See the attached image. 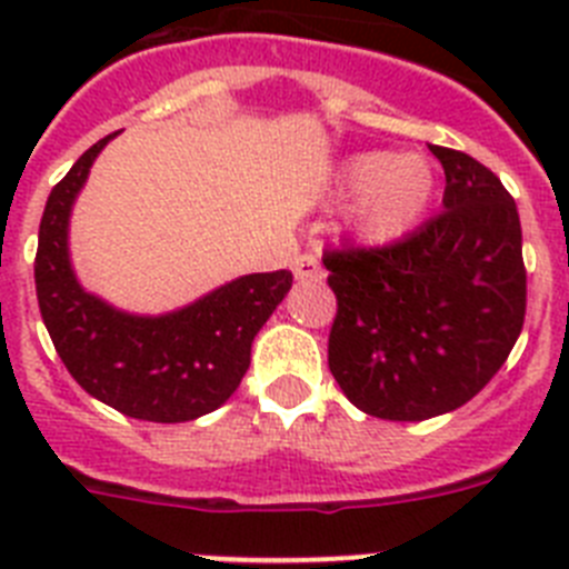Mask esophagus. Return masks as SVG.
Segmentation results:
<instances>
[{"instance_id": "esophagus-1", "label": "esophagus", "mask_w": 569, "mask_h": 569, "mask_svg": "<svg viewBox=\"0 0 569 569\" xmlns=\"http://www.w3.org/2000/svg\"><path fill=\"white\" fill-rule=\"evenodd\" d=\"M293 273L299 281H321L325 279V270L319 264V256L316 253H301L293 259Z\"/></svg>"}]
</instances>
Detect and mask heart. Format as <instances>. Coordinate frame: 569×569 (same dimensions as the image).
<instances>
[{
  "label": "heart",
  "mask_w": 569,
  "mask_h": 569,
  "mask_svg": "<svg viewBox=\"0 0 569 569\" xmlns=\"http://www.w3.org/2000/svg\"><path fill=\"white\" fill-rule=\"evenodd\" d=\"M339 190L356 199V233L370 244H390L421 222L433 202L436 173L419 153L370 150L341 164Z\"/></svg>",
  "instance_id": "b5f03b06"
}]
</instances>
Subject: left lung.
Returning <instances> with one entry per match:
<instances>
[{
  "instance_id": "left-lung-1",
  "label": "left lung",
  "mask_w": 569,
  "mask_h": 569,
  "mask_svg": "<svg viewBox=\"0 0 569 569\" xmlns=\"http://www.w3.org/2000/svg\"><path fill=\"white\" fill-rule=\"evenodd\" d=\"M445 210L385 248L325 253L336 293L328 365L367 416L421 421L467 405L525 328L521 222L501 179L430 144Z\"/></svg>"
}]
</instances>
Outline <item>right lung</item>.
<instances>
[{"label":"right lung","mask_w":569,"mask_h":569,"mask_svg":"<svg viewBox=\"0 0 569 569\" xmlns=\"http://www.w3.org/2000/svg\"><path fill=\"white\" fill-rule=\"evenodd\" d=\"M116 133L84 150L50 190L33 279L42 321L68 373L130 419L190 421L222 407L250 367V345L293 284L290 270L228 281L164 316H133L88 293L70 268V208Z\"/></svg>","instance_id":"right-lung-1"}]
</instances>
